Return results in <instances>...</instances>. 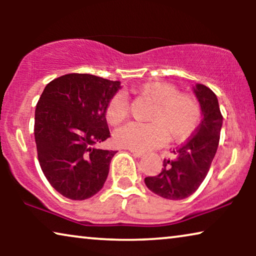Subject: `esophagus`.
<instances>
[{
  "mask_svg": "<svg viewBox=\"0 0 256 256\" xmlns=\"http://www.w3.org/2000/svg\"><path fill=\"white\" fill-rule=\"evenodd\" d=\"M129 152H130L132 155L136 156V157H141L143 156V152H138V150H135V149H129Z\"/></svg>",
  "mask_w": 256,
  "mask_h": 256,
  "instance_id": "obj_1",
  "label": "esophagus"
}]
</instances>
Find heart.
Listing matches in <instances>:
<instances>
[{
    "instance_id": "b5f03b06",
    "label": "heart",
    "mask_w": 256,
    "mask_h": 256,
    "mask_svg": "<svg viewBox=\"0 0 256 256\" xmlns=\"http://www.w3.org/2000/svg\"><path fill=\"white\" fill-rule=\"evenodd\" d=\"M136 92L154 102L148 115L150 124L132 122L118 129L114 138L118 146L144 152L162 144L166 132L171 140H183L197 128L200 107L191 94L178 92L176 86L166 82L142 84ZM128 113L127 98L115 94L107 104V121L116 126L127 118Z\"/></svg>"
}]
</instances>
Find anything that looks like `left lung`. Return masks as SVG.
Masks as SVG:
<instances>
[{
	"label": "left lung",
	"mask_w": 256,
	"mask_h": 256,
	"mask_svg": "<svg viewBox=\"0 0 256 256\" xmlns=\"http://www.w3.org/2000/svg\"><path fill=\"white\" fill-rule=\"evenodd\" d=\"M194 92L200 104L202 118L186 142L174 150V158L163 160L157 176L144 178L146 188L160 197L180 200L197 191L208 174L218 149L222 115L216 96L197 84Z\"/></svg>",
	"instance_id": "1"
}]
</instances>
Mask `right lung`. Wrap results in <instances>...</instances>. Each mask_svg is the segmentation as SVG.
Instances as JSON below:
<instances>
[{
  "instance_id": "add662e5",
  "label": "right lung",
  "mask_w": 256,
  "mask_h": 256,
  "mask_svg": "<svg viewBox=\"0 0 256 256\" xmlns=\"http://www.w3.org/2000/svg\"><path fill=\"white\" fill-rule=\"evenodd\" d=\"M120 82L70 73L45 87L34 110L40 166L52 188L72 200L102 188L115 150L96 148L110 138L106 108Z\"/></svg>"
}]
</instances>
